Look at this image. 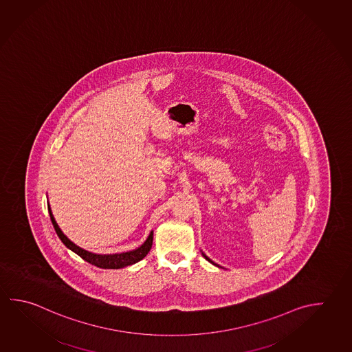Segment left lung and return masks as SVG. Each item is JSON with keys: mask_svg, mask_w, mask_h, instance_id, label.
Wrapping results in <instances>:
<instances>
[{"mask_svg": "<svg viewBox=\"0 0 352 352\" xmlns=\"http://www.w3.org/2000/svg\"><path fill=\"white\" fill-rule=\"evenodd\" d=\"M201 254H203L204 258L206 259V261H209L210 263H212V265H216V267H220V268H223V267H221V265H216L215 262H212V261H211V259H210L209 257H208V256H206V254H205V253L203 252V251H201Z\"/></svg>", "mask_w": 352, "mask_h": 352, "instance_id": "left-lung-1", "label": "left lung"}]
</instances>
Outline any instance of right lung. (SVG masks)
I'll return each mask as SVG.
<instances>
[{
    "mask_svg": "<svg viewBox=\"0 0 352 352\" xmlns=\"http://www.w3.org/2000/svg\"><path fill=\"white\" fill-rule=\"evenodd\" d=\"M48 211H50V220L54 226L56 234L59 236V239L62 240L63 243L68 247L69 250H72L73 252L76 253L78 256H80L81 258L87 261L91 265H96L99 268H105V270H118V268H124L127 265H135L137 262H140L141 259L144 258L147 256V253L152 248L153 243V231H151L147 240L143 242L142 245L137 247L136 250L127 251V252L121 253H110V254H101V253H94L87 251L84 248L75 245L73 241L69 240L65 234H63L62 230L58 226L54 216L52 214L50 205H48Z\"/></svg>",
    "mask_w": 352,
    "mask_h": 352,
    "instance_id": "obj_1",
    "label": "right lung"
}]
</instances>
